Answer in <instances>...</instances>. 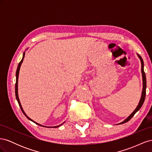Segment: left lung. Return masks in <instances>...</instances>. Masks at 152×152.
I'll list each match as a JSON object with an SVG mask.
<instances>
[{"label":"left lung","mask_w":152,"mask_h":152,"mask_svg":"<svg viewBox=\"0 0 152 152\" xmlns=\"http://www.w3.org/2000/svg\"><path fill=\"white\" fill-rule=\"evenodd\" d=\"M137 57L140 58V61H141V74H142V93H141V98H140V100L138 104H137V107L136 108V109L134 110V111H133V112L127 118H126L123 122L119 123L118 124H124V123H126V122H127L129 121L130 119L134 115V114L141 108L142 104H143V103L145 102V96H146V79L145 73L144 72V62H143V60H142V58L141 57V56H140L138 54H137Z\"/></svg>","instance_id":"1"}]
</instances>
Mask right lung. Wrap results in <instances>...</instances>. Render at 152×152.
I'll use <instances>...</instances> for the list:
<instances>
[{"label": "right lung", "instance_id": "add662e5", "mask_svg": "<svg viewBox=\"0 0 152 152\" xmlns=\"http://www.w3.org/2000/svg\"><path fill=\"white\" fill-rule=\"evenodd\" d=\"M25 52H24V53H23V58H22V59L21 60V61L19 63V64H18V66L17 70H16V84H15V94H16V99H17V101H18V104H19V105H20V108H21V111H22V112H23V114L25 115L26 117V118H27L29 119L30 121H32L33 122L35 123L36 124H37V125H39V126H44V127H50V128H51V127H53V128H57V127H59V126H62V125H63V124L65 123V122H64L63 124H60V125L56 126H53V127H48V126H42V125H41V124H39V123H37V122H35L34 121H33V120H32V119H31L30 117H28V116H27V115L25 113V112H24L23 109V108H22V107H21V103H20V102L19 96H18V77H19V73H20V67H21V64H22V63H23V59H24V58H25Z\"/></svg>", "mask_w": 152, "mask_h": 152}]
</instances>
